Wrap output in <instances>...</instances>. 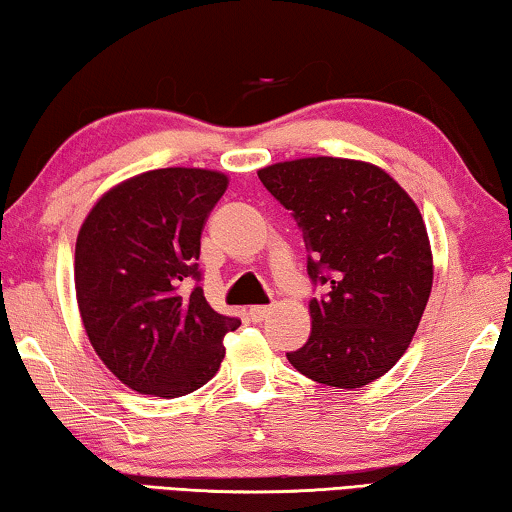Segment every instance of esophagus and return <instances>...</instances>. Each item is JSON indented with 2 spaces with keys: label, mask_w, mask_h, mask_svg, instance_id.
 I'll return each mask as SVG.
<instances>
[{
  "label": "esophagus",
  "mask_w": 512,
  "mask_h": 512,
  "mask_svg": "<svg viewBox=\"0 0 512 512\" xmlns=\"http://www.w3.org/2000/svg\"><path fill=\"white\" fill-rule=\"evenodd\" d=\"M268 314H270V307H263V305H256V307H251V310H249V317L254 321L268 319Z\"/></svg>",
  "instance_id": "obj_1"
}]
</instances>
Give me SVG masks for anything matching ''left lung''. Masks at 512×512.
Here are the masks:
<instances>
[{"label": "left lung", "instance_id": "1", "mask_svg": "<svg viewBox=\"0 0 512 512\" xmlns=\"http://www.w3.org/2000/svg\"><path fill=\"white\" fill-rule=\"evenodd\" d=\"M291 209L307 247V275L326 286L310 300L312 333L291 366L310 380L359 389L408 349L433 284L422 214L380 167L347 158H300L258 170Z\"/></svg>", "mask_w": 512, "mask_h": 512}]
</instances>
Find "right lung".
Segmentation results:
<instances>
[{"instance_id": "add662e5", "label": "right lung", "mask_w": 512, "mask_h": 512, "mask_svg": "<svg viewBox=\"0 0 512 512\" xmlns=\"http://www.w3.org/2000/svg\"><path fill=\"white\" fill-rule=\"evenodd\" d=\"M228 177L198 167L137 174L97 200L76 237L74 284L97 356L123 384L160 398L212 380L237 317L212 310L200 282V235Z\"/></svg>"}]
</instances>
